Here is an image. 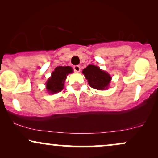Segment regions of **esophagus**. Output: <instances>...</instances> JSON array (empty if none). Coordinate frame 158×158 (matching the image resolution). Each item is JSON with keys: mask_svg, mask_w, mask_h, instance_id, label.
I'll list each match as a JSON object with an SVG mask.
<instances>
[{"mask_svg": "<svg viewBox=\"0 0 158 158\" xmlns=\"http://www.w3.org/2000/svg\"><path fill=\"white\" fill-rule=\"evenodd\" d=\"M80 67L78 66V65H76V66L73 67V70L75 72H77V73H78V72L80 71Z\"/></svg>", "mask_w": 158, "mask_h": 158, "instance_id": "34e87169", "label": "esophagus"}]
</instances>
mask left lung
I'll return each mask as SVG.
<instances>
[{
    "instance_id": "1",
    "label": "left lung",
    "mask_w": 158,
    "mask_h": 158,
    "mask_svg": "<svg viewBox=\"0 0 158 158\" xmlns=\"http://www.w3.org/2000/svg\"><path fill=\"white\" fill-rule=\"evenodd\" d=\"M82 73L91 88L100 90L108 89L111 80V77L108 73L92 64H89L85 68Z\"/></svg>"
}]
</instances>
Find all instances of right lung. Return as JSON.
Masks as SVG:
<instances>
[{
    "label": "right lung",
    "mask_w": 158,
    "mask_h": 158,
    "mask_svg": "<svg viewBox=\"0 0 158 158\" xmlns=\"http://www.w3.org/2000/svg\"><path fill=\"white\" fill-rule=\"evenodd\" d=\"M73 68L70 66H59L55 68L51 77L46 82V89L49 94H56L64 88V83L67 76L73 73Z\"/></svg>",
    "instance_id": "1"
}]
</instances>
